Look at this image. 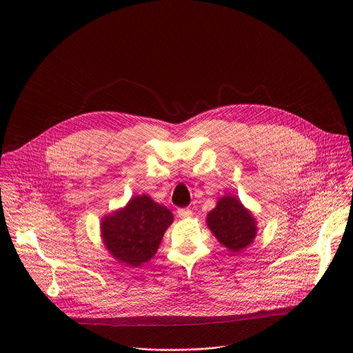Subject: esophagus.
Instances as JSON below:
<instances>
[{
  "label": "esophagus",
  "instance_id": "34e87169",
  "mask_svg": "<svg viewBox=\"0 0 353 353\" xmlns=\"http://www.w3.org/2000/svg\"><path fill=\"white\" fill-rule=\"evenodd\" d=\"M191 215H192V212L188 208H180L177 211V216L181 218V219H188V218H191Z\"/></svg>",
  "mask_w": 353,
  "mask_h": 353
}]
</instances>
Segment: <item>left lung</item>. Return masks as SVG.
Segmentation results:
<instances>
[{
	"label": "left lung",
	"instance_id": "8db88e82",
	"mask_svg": "<svg viewBox=\"0 0 353 353\" xmlns=\"http://www.w3.org/2000/svg\"><path fill=\"white\" fill-rule=\"evenodd\" d=\"M207 225L218 241L232 253L247 248L257 236V221L236 195H222L208 212Z\"/></svg>",
	"mask_w": 353,
	"mask_h": 353
}]
</instances>
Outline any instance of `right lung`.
Segmentation results:
<instances>
[{
  "mask_svg": "<svg viewBox=\"0 0 353 353\" xmlns=\"http://www.w3.org/2000/svg\"><path fill=\"white\" fill-rule=\"evenodd\" d=\"M173 214L146 194L132 196L124 208L100 222L102 241L109 254L125 267L137 268L152 259Z\"/></svg>",
  "mask_w": 353,
  "mask_h": 353,
  "instance_id": "obj_1",
  "label": "right lung"
}]
</instances>
